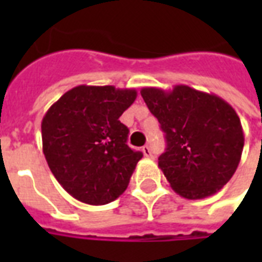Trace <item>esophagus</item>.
<instances>
[{
	"instance_id": "34e87169",
	"label": "esophagus",
	"mask_w": 262,
	"mask_h": 262,
	"mask_svg": "<svg viewBox=\"0 0 262 262\" xmlns=\"http://www.w3.org/2000/svg\"><path fill=\"white\" fill-rule=\"evenodd\" d=\"M141 151H143V154L147 156V158H151L152 156V151H151V147H149V145H144Z\"/></svg>"
}]
</instances>
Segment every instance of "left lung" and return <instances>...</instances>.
Here are the masks:
<instances>
[{"label":"left lung","instance_id":"left-lung-1","mask_svg":"<svg viewBox=\"0 0 262 262\" xmlns=\"http://www.w3.org/2000/svg\"><path fill=\"white\" fill-rule=\"evenodd\" d=\"M164 132L159 167L172 190L187 200L215 194L241 162L245 137L235 110L217 95L187 85L140 91Z\"/></svg>","mask_w":262,"mask_h":262}]
</instances>
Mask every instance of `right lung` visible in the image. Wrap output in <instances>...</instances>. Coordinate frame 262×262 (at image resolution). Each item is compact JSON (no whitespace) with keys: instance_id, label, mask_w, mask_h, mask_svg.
Wrapping results in <instances>:
<instances>
[{"instance_id":"1","label":"right lung","mask_w":262,"mask_h":262,"mask_svg":"<svg viewBox=\"0 0 262 262\" xmlns=\"http://www.w3.org/2000/svg\"><path fill=\"white\" fill-rule=\"evenodd\" d=\"M137 98L133 88L79 85L42 119L43 154L65 190L90 205H104L126 190L143 154L126 144L119 117Z\"/></svg>"}]
</instances>
